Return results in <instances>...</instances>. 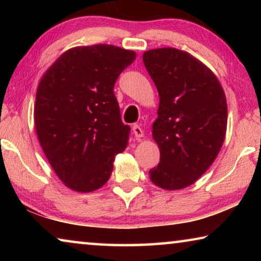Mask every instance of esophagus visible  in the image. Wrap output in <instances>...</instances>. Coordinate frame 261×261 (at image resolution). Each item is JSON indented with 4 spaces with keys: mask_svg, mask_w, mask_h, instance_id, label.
I'll return each mask as SVG.
<instances>
[{
    "mask_svg": "<svg viewBox=\"0 0 261 261\" xmlns=\"http://www.w3.org/2000/svg\"><path fill=\"white\" fill-rule=\"evenodd\" d=\"M132 130H134V134L136 136V138H143L144 137V131L141 130V127L138 124H135L132 126Z\"/></svg>",
    "mask_w": 261,
    "mask_h": 261,
    "instance_id": "esophagus-1",
    "label": "esophagus"
}]
</instances>
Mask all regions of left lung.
<instances>
[{"instance_id":"obj_1","label":"left lung","mask_w":261,"mask_h":261,"mask_svg":"<svg viewBox=\"0 0 261 261\" xmlns=\"http://www.w3.org/2000/svg\"><path fill=\"white\" fill-rule=\"evenodd\" d=\"M143 61L160 96L152 125L160 162L149 178L163 190L184 189L208 169L222 147L226 95L213 71L187 51L158 48L145 51Z\"/></svg>"}]
</instances>
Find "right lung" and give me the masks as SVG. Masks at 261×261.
Wrapping results in <instances>:
<instances>
[{
  "label": "right lung",
  "instance_id": "add662e5",
  "mask_svg": "<svg viewBox=\"0 0 261 261\" xmlns=\"http://www.w3.org/2000/svg\"><path fill=\"white\" fill-rule=\"evenodd\" d=\"M136 53L113 45L74 47L63 53L39 83L34 106L38 139L65 187L92 192L107 183L115 155L124 151L114 85Z\"/></svg>",
  "mask_w": 261,
  "mask_h": 261
}]
</instances>
